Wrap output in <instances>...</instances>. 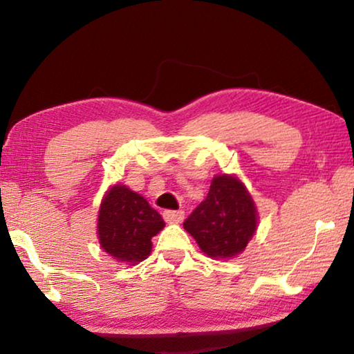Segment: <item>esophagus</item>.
Here are the masks:
<instances>
[{
  "label": "esophagus",
  "mask_w": 354,
  "mask_h": 354,
  "mask_svg": "<svg viewBox=\"0 0 354 354\" xmlns=\"http://www.w3.org/2000/svg\"><path fill=\"white\" fill-rule=\"evenodd\" d=\"M163 219H165L167 223H170V224H179L184 219V211H181V209H176V211L168 209V211H165V213H163Z\"/></svg>",
  "instance_id": "1"
}]
</instances>
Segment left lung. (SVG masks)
Segmentation results:
<instances>
[{"label": "left lung", "mask_w": 354, "mask_h": 354, "mask_svg": "<svg viewBox=\"0 0 354 354\" xmlns=\"http://www.w3.org/2000/svg\"><path fill=\"white\" fill-rule=\"evenodd\" d=\"M257 213L250 191L236 175H216L207 198L184 221L203 254L225 261L245 251L256 235Z\"/></svg>", "instance_id": "8db88e82"}]
</instances>
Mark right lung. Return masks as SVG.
I'll list each match as a JSON object with an SVG mask.
<instances>
[{
    "mask_svg": "<svg viewBox=\"0 0 354 354\" xmlns=\"http://www.w3.org/2000/svg\"><path fill=\"white\" fill-rule=\"evenodd\" d=\"M165 227L162 216L143 195L124 184L104 192L98 209L97 236L100 246L113 259L136 266L151 254V239Z\"/></svg>",
    "mask_w": 354,
    "mask_h": 354,
    "instance_id": "1",
    "label": "right lung"
}]
</instances>
